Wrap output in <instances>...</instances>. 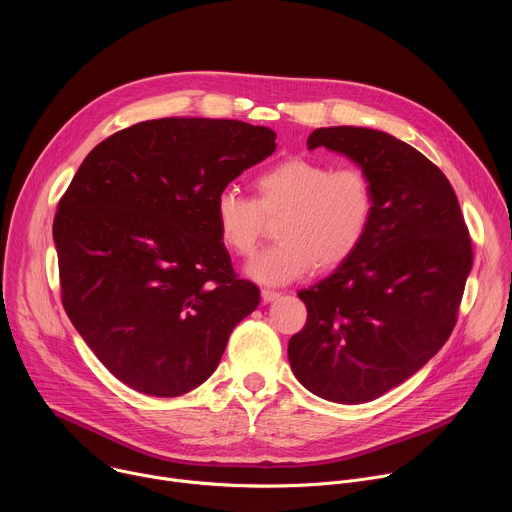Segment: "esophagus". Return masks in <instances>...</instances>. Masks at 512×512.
Segmentation results:
<instances>
[{"label": "esophagus", "instance_id": "1", "mask_svg": "<svg viewBox=\"0 0 512 512\" xmlns=\"http://www.w3.org/2000/svg\"><path fill=\"white\" fill-rule=\"evenodd\" d=\"M279 296H281V294H279V291H275V289H263V291H261L263 302H275Z\"/></svg>", "mask_w": 512, "mask_h": 512}]
</instances>
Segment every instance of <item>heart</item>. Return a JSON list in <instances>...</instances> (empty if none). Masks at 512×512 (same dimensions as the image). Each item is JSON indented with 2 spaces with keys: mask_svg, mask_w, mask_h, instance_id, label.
<instances>
[{
  "mask_svg": "<svg viewBox=\"0 0 512 512\" xmlns=\"http://www.w3.org/2000/svg\"><path fill=\"white\" fill-rule=\"evenodd\" d=\"M257 196L227 186L214 198V229L221 243L249 257L263 233L265 216H279L273 247L261 251L247 275L263 285H285L316 265L332 269L350 259L367 237L375 212L373 184L362 168L314 158H287L261 172Z\"/></svg>",
  "mask_w": 512,
  "mask_h": 512,
  "instance_id": "obj_1",
  "label": "heart"
}]
</instances>
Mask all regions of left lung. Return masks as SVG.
I'll list each match as a JSON object with an SVG mask.
<instances>
[{
  "mask_svg": "<svg viewBox=\"0 0 512 512\" xmlns=\"http://www.w3.org/2000/svg\"><path fill=\"white\" fill-rule=\"evenodd\" d=\"M326 148L367 172L375 212L356 253L302 289L306 326L289 338L296 379L334 403L395 389L450 338L472 269V243L444 172L409 143L371 127H320Z\"/></svg>",
  "mask_w": 512,
  "mask_h": 512,
  "instance_id": "left-lung-1",
  "label": "left lung"
}]
</instances>
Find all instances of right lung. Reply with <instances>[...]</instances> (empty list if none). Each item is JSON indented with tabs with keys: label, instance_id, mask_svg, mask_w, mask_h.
Returning a JSON list of instances; mask_svg holds the SVG:
<instances>
[{
	"label": "right lung",
	"instance_id": "1",
	"mask_svg": "<svg viewBox=\"0 0 512 512\" xmlns=\"http://www.w3.org/2000/svg\"><path fill=\"white\" fill-rule=\"evenodd\" d=\"M235 119L164 117L101 141L58 202L64 310L109 373L178 397L218 367L259 306L214 229V198L277 148Z\"/></svg>",
	"mask_w": 512,
	"mask_h": 512
}]
</instances>
